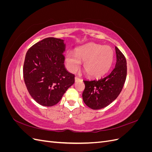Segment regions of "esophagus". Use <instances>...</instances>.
<instances>
[{"mask_svg":"<svg viewBox=\"0 0 152 152\" xmlns=\"http://www.w3.org/2000/svg\"><path fill=\"white\" fill-rule=\"evenodd\" d=\"M81 79H80V78L79 77H77V76H76L75 77V82H77V81H78V80H80Z\"/></svg>","mask_w":152,"mask_h":152,"instance_id":"obj_1","label":"esophagus"}]
</instances>
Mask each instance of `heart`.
Listing matches in <instances>:
<instances>
[{
  "label": "heart",
  "instance_id": "obj_1",
  "mask_svg": "<svg viewBox=\"0 0 152 152\" xmlns=\"http://www.w3.org/2000/svg\"><path fill=\"white\" fill-rule=\"evenodd\" d=\"M114 52L108 45L103 46L91 43L76 49L75 53L68 51L65 61L69 71L74 72L80 66V61H84L83 68L86 74L91 77H99L111 67Z\"/></svg>",
  "mask_w": 152,
  "mask_h": 152
}]
</instances>
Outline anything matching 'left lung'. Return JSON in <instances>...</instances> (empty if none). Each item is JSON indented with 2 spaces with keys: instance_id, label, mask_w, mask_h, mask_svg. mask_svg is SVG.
<instances>
[{
  "instance_id": "left-lung-1",
  "label": "left lung",
  "mask_w": 152,
  "mask_h": 152,
  "mask_svg": "<svg viewBox=\"0 0 152 152\" xmlns=\"http://www.w3.org/2000/svg\"><path fill=\"white\" fill-rule=\"evenodd\" d=\"M115 51V66L108 75L98 80H83L85 89L82 98L91 109L99 110L107 107L122 90L127 76V62L126 57L117 47Z\"/></svg>"
}]
</instances>
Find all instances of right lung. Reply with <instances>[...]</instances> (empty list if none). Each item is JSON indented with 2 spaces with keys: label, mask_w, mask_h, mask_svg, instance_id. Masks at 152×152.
<instances>
[{
  "label": "right lung",
  "mask_w": 152,
  "mask_h": 152,
  "mask_svg": "<svg viewBox=\"0 0 152 152\" xmlns=\"http://www.w3.org/2000/svg\"><path fill=\"white\" fill-rule=\"evenodd\" d=\"M65 45L61 39L48 37L26 52L23 78L29 94L37 103L52 107L75 82V75L65 68Z\"/></svg>",
  "instance_id": "right-lung-1"
}]
</instances>
